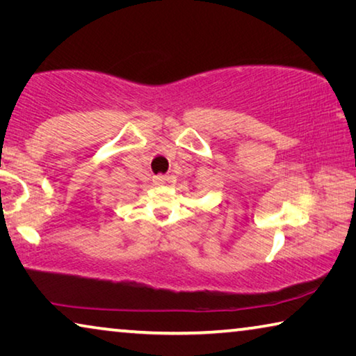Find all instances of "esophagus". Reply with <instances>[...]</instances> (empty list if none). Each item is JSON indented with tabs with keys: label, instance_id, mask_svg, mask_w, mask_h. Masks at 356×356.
<instances>
[{
	"label": "esophagus",
	"instance_id": "esophagus-1",
	"mask_svg": "<svg viewBox=\"0 0 356 356\" xmlns=\"http://www.w3.org/2000/svg\"><path fill=\"white\" fill-rule=\"evenodd\" d=\"M168 180H170V176H163V174H161V176H156L155 177V182L156 184H166Z\"/></svg>",
	"mask_w": 356,
	"mask_h": 356
}]
</instances>
